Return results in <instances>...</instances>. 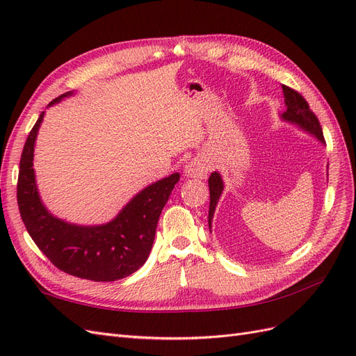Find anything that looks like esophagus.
<instances>
[{"mask_svg":"<svg viewBox=\"0 0 356 356\" xmlns=\"http://www.w3.org/2000/svg\"><path fill=\"white\" fill-rule=\"evenodd\" d=\"M208 170H209L208 161L204 160V159H202V157H196V159L190 160L188 163L186 165V168H184L186 177H188V178H197V179L207 177Z\"/></svg>","mask_w":356,"mask_h":356,"instance_id":"34e87169","label":"esophagus"}]
</instances>
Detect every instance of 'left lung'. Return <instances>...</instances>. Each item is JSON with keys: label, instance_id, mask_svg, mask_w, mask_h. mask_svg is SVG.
<instances>
[{"label": "left lung", "instance_id": "left-lung-1", "mask_svg": "<svg viewBox=\"0 0 356 356\" xmlns=\"http://www.w3.org/2000/svg\"><path fill=\"white\" fill-rule=\"evenodd\" d=\"M282 92H284L285 105H286V110L281 114L282 120L297 124L300 129H303L305 132L314 135L315 138L319 139L322 144H325L324 134H322V127L319 124L318 117L314 114V111L310 110L307 101L298 92L288 88V86L282 84ZM208 184H209V196H211L208 224L211 229L215 208H217V203H218L221 193L224 190V182H222V178L218 172H212L209 179H208Z\"/></svg>", "mask_w": 356, "mask_h": 356}]
</instances>
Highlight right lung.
I'll return each instance as SVG.
<instances>
[{
    "mask_svg": "<svg viewBox=\"0 0 356 356\" xmlns=\"http://www.w3.org/2000/svg\"><path fill=\"white\" fill-rule=\"evenodd\" d=\"M72 92L60 95L55 105ZM44 111L29 132L20 157L17 204L25 227L59 270L95 282H113L135 273L153 248L156 227L179 174H172L139 191L117 217L101 225H77L50 213L38 195L34 147Z\"/></svg>",
    "mask_w": 356,
    "mask_h": 356,
    "instance_id": "add662e5",
    "label": "right lung"
}]
</instances>
